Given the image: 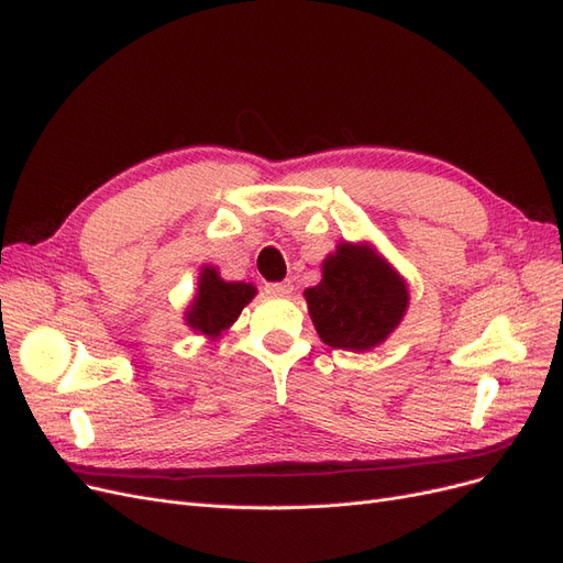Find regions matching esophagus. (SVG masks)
Segmentation results:
<instances>
[{"label":"esophagus","instance_id":"obj_1","mask_svg":"<svg viewBox=\"0 0 563 563\" xmlns=\"http://www.w3.org/2000/svg\"><path fill=\"white\" fill-rule=\"evenodd\" d=\"M294 291V284L291 282H269V284H265V294H269V296H288Z\"/></svg>","mask_w":563,"mask_h":563}]
</instances>
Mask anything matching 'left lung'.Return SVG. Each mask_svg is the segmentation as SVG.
<instances>
[{"mask_svg": "<svg viewBox=\"0 0 563 563\" xmlns=\"http://www.w3.org/2000/svg\"><path fill=\"white\" fill-rule=\"evenodd\" d=\"M323 343L364 352L380 345L401 321L408 291L404 279L366 246L340 244L323 261V279L305 291Z\"/></svg>", "mask_w": 563, "mask_h": 563, "instance_id": "8db88e82", "label": "left lung"}]
</instances>
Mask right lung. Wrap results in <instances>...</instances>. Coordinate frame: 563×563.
<instances>
[{
	"label": "right lung",
	"mask_w": 563,
	"mask_h": 563,
	"mask_svg": "<svg viewBox=\"0 0 563 563\" xmlns=\"http://www.w3.org/2000/svg\"><path fill=\"white\" fill-rule=\"evenodd\" d=\"M253 296L255 288L251 284L223 282L216 269H203L197 300L187 312V323L207 335H218L234 323Z\"/></svg>",
	"instance_id": "1"
}]
</instances>
